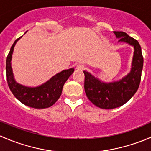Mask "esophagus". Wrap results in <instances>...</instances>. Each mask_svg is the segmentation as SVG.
Here are the masks:
<instances>
[{
    "instance_id": "1",
    "label": "esophagus",
    "mask_w": 151,
    "mask_h": 151,
    "mask_svg": "<svg viewBox=\"0 0 151 151\" xmlns=\"http://www.w3.org/2000/svg\"><path fill=\"white\" fill-rule=\"evenodd\" d=\"M85 68V66L83 64H81V63H80V64H78L77 66V69L80 70V71H83V70H84Z\"/></svg>"
}]
</instances>
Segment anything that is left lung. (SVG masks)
I'll return each mask as SVG.
<instances>
[{
    "mask_svg": "<svg viewBox=\"0 0 151 151\" xmlns=\"http://www.w3.org/2000/svg\"><path fill=\"white\" fill-rule=\"evenodd\" d=\"M118 42H123L134 47L132 68L127 75L118 81L105 83L84 71L85 91L88 99L101 109H109L126 104L139 88L143 66L141 47L136 39L123 31H114Z\"/></svg>",
    "mask_w": 151,
    "mask_h": 151,
    "instance_id": "1",
    "label": "left lung"
}]
</instances>
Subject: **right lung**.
<instances>
[{"instance_id":"right-lung-1","label":"right lung","mask_w":151,"mask_h":151,"mask_svg":"<svg viewBox=\"0 0 151 151\" xmlns=\"http://www.w3.org/2000/svg\"><path fill=\"white\" fill-rule=\"evenodd\" d=\"M20 38H22L21 36ZM20 38L15 40L11 47L6 58L7 83L13 95L23 104L35 109H45L52 106L61 95L63 85L73 74L74 68L63 70L47 80L46 83L36 87H28L17 83L12 68V58L14 47Z\"/></svg>"}]
</instances>
